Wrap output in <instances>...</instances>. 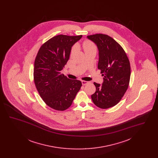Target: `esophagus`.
Instances as JSON below:
<instances>
[{"label": "esophagus", "instance_id": "34e87169", "mask_svg": "<svg viewBox=\"0 0 158 158\" xmlns=\"http://www.w3.org/2000/svg\"><path fill=\"white\" fill-rule=\"evenodd\" d=\"M89 83V82H88V81H82V85H86V84H88Z\"/></svg>", "mask_w": 158, "mask_h": 158}]
</instances>
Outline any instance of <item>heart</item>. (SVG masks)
I'll use <instances>...</instances> for the list:
<instances>
[{
    "label": "heart",
    "mask_w": 158,
    "mask_h": 158,
    "mask_svg": "<svg viewBox=\"0 0 158 158\" xmlns=\"http://www.w3.org/2000/svg\"><path fill=\"white\" fill-rule=\"evenodd\" d=\"M83 47L85 52H97V47L89 40H85L83 43ZM76 46H73L71 50V54L75 51Z\"/></svg>",
    "instance_id": "1"
}]
</instances>
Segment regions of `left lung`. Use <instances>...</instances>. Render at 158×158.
I'll list each match as a JSON object with an SVG mask.
<instances>
[{
    "label": "left lung",
    "instance_id": "1",
    "mask_svg": "<svg viewBox=\"0 0 158 158\" xmlns=\"http://www.w3.org/2000/svg\"><path fill=\"white\" fill-rule=\"evenodd\" d=\"M99 51L98 68L104 76L102 85L94 82L95 92L91 95L94 104L102 109L117 105L127 90L131 69L123 47L108 35L97 34L87 36Z\"/></svg>",
    "mask_w": 158,
    "mask_h": 158
}]
</instances>
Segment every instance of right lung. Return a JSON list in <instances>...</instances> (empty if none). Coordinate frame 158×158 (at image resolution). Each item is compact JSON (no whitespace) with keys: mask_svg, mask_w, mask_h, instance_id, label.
<instances>
[{"mask_svg":"<svg viewBox=\"0 0 158 158\" xmlns=\"http://www.w3.org/2000/svg\"><path fill=\"white\" fill-rule=\"evenodd\" d=\"M82 37L58 35L41 46L34 61V81L40 97L54 110L69 108L82 86L78 80L61 73L70 57L72 47Z\"/></svg>","mask_w":158,"mask_h":158,"instance_id":"obj_1","label":"right lung"}]
</instances>
